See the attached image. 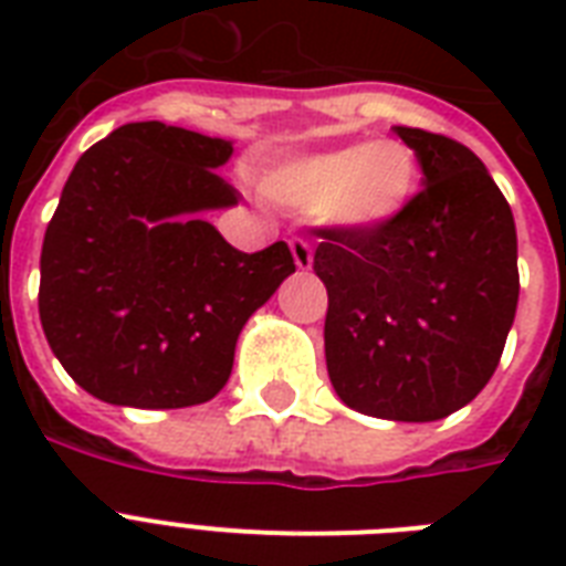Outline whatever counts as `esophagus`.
<instances>
[{
	"instance_id": "esophagus-1",
	"label": "esophagus",
	"mask_w": 566,
	"mask_h": 566,
	"mask_svg": "<svg viewBox=\"0 0 566 566\" xmlns=\"http://www.w3.org/2000/svg\"><path fill=\"white\" fill-rule=\"evenodd\" d=\"M291 252H293V261H296V266H300V270H308V266L314 264V249H311V243L305 238H293Z\"/></svg>"
}]
</instances>
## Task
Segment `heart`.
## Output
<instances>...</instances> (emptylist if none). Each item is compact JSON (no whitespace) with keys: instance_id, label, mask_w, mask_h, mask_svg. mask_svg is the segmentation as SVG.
<instances>
[{"instance_id":"heart-1","label":"heart","mask_w":566,"mask_h":566,"mask_svg":"<svg viewBox=\"0 0 566 566\" xmlns=\"http://www.w3.org/2000/svg\"><path fill=\"white\" fill-rule=\"evenodd\" d=\"M261 188L282 208L319 211L326 222L355 234H381L411 208L420 167L405 144L376 140L279 164Z\"/></svg>"}]
</instances>
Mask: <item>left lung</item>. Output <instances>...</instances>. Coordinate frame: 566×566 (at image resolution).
Listing matches in <instances>:
<instances>
[{
  "label": "left lung",
  "mask_w": 566,
  "mask_h": 566,
  "mask_svg": "<svg viewBox=\"0 0 566 566\" xmlns=\"http://www.w3.org/2000/svg\"><path fill=\"white\" fill-rule=\"evenodd\" d=\"M422 190L394 229H314L328 291L326 367L349 408L381 420L449 417L491 381L517 314V229L464 144L396 126Z\"/></svg>",
  "instance_id": "8db88e82"
}]
</instances>
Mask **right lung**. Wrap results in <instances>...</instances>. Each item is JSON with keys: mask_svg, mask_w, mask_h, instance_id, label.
<instances>
[{"mask_svg": "<svg viewBox=\"0 0 566 566\" xmlns=\"http://www.w3.org/2000/svg\"><path fill=\"white\" fill-rule=\"evenodd\" d=\"M231 144L158 119L78 158L46 226L38 308L75 385L128 408H188L229 381L247 319L296 270L284 240L240 252L199 213L238 205Z\"/></svg>", "mask_w": 566, "mask_h": 566, "instance_id": "right-lung-1", "label": "right lung"}]
</instances>
